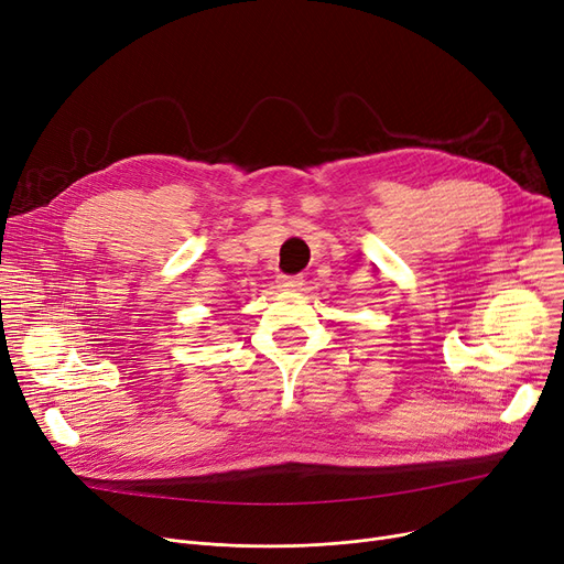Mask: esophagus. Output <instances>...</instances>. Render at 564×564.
Returning <instances> with one entry per match:
<instances>
[{
    "instance_id": "34e87169",
    "label": "esophagus",
    "mask_w": 564,
    "mask_h": 564,
    "mask_svg": "<svg viewBox=\"0 0 564 564\" xmlns=\"http://www.w3.org/2000/svg\"><path fill=\"white\" fill-rule=\"evenodd\" d=\"M276 283H279V288H281V290H300V288L304 285V276H300V274H297V276L281 274Z\"/></svg>"
}]
</instances>
